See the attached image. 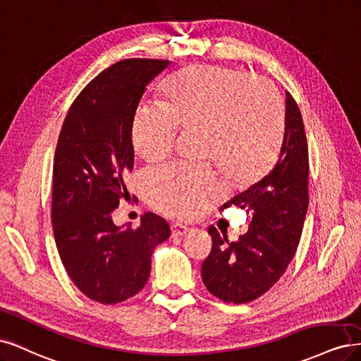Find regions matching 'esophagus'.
I'll return each mask as SVG.
<instances>
[{
	"label": "esophagus",
	"mask_w": 361,
	"mask_h": 361,
	"mask_svg": "<svg viewBox=\"0 0 361 361\" xmlns=\"http://www.w3.org/2000/svg\"><path fill=\"white\" fill-rule=\"evenodd\" d=\"M171 231H172V235H185L189 232V228L185 225H181V224H172L171 226Z\"/></svg>",
	"instance_id": "obj_1"
}]
</instances>
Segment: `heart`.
<instances>
[{
	"mask_svg": "<svg viewBox=\"0 0 361 361\" xmlns=\"http://www.w3.org/2000/svg\"><path fill=\"white\" fill-rule=\"evenodd\" d=\"M160 106H139L132 142L147 161L166 159L178 130H200L202 157L225 177L247 183L271 165L282 144L285 111L265 80L235 68L193 66L168 79ZM145 195L157 210L176 217L200 214L220 183L208 165H169L148 172Z\"/></svg>",
	"mask_w": 361,
	"mask_h": 361,
	"instance_id": "heart-1",
	"label": "heart"
}]
</instances>
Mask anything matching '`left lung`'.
<instances>
[{
	"label": "left lung",
	"instance_id": "8db88e82",
	"mask_svg": "<svg viewBox=\"0 0 361 361\" xmlns=\"http://www.w3.org/2000/svg\"><path fill=\"white\" fill-rule=\"evenodd\" d=\"M309 153L303 118L286 92L285 133L277 164L258 183L225 202L249 214L237 241L212 225L213 247L202 262L204 285L226 303H249L269 290L294 258L309 205Z\"/></svg>",
	"mask_w": 361,
	"mask_h": 361
}]
</instances>
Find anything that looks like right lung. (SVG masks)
<instances>
[{
	"label": "right lung",
	"mask_w": 361,
	"mask_h": 361,
	"mask_svg": "<svg viewBox=\"0 0 361 361\" xmlns=\"http://www.w3.org/2000/svg\"><path fill=\"white\" fill-rule=\"evenodd\" d=\"M171 64L130 58L115 63L79 92L54 159L52 224L58 253L80 293L103 305L136 295L149 277L151 255L171 235L165 219L145 213L136 229L111 213L129 192L132 123L147 85Z\"/></svg>",
	"instance_id": "1"
}]
</instances>
